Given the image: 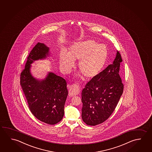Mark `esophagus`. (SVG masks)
Segmentation results:
<instances>
[{
    "instance_id": "34e87169",
    "label": "esophagus",
    "mask_w": 152,
    "mask_h": 152,
    "mask_svg": "<svg viewBox=\"0 0 152 152\" xmlns=\"http://www.w3.org/2000/svg\"><path fill=\"white\" fill-rule=\"evenodd\" d=\"M80 92V87L78 85L73 84L70 86L69 90V95L70 96H75L78 94Z\"/></svg>"
}]
</instances>
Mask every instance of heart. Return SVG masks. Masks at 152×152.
Returning a JSON list of instances; mask_svg holds the SVG:
<instances>
[{"label": "heart", "instance_id": "obj_1", "mask_svg": "<svg viewBox=\"0 0 152 152\" xmlns=\"http://www.w3.org/2000/svg\"><path fill=\"white\" fill-rule=\"evenodd\" d=\"M108 55V48L104 44L93 39L80 40L70 47L67 53H60L59 63L62 72L68 73L74 65V61L80 60L78 67L80 72L87 79H93L102 72Z\"/></svg>", "mask_w": 152, "mask_h": 152}]
</instances>
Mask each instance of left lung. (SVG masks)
I'll use <instances>...</instances> for the list:
<instances>
[{"mask_svg": "<svg viewBox=\"0 0 152 152\" xmlns=\"http://www.w3.org/2000/svg\"><path fill=\"white\" fill-rule=\"evenodd\" d=\"M122 60L119 52L112 64L86 85L82 93V118L90 126H96L107 119L122 95L124 85L119 75Z\"/></svg>", "mask_w": 152, "mask_h": 152, "instance_id": "1", "label": "left lung"}]
</instances>
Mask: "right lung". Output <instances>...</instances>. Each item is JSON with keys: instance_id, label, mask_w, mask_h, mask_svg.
Returning a JSON list of instances; mask_svg holds the SVG:
<instances>
[{"instance_id": "1", "label": "right lung", "mask_w": 152, "mask_h": 152, "mask_svg": "<svg viewBox=\"0 0 152 152\" xmlns=\"http://www.w3.org/2000/svg\"><path fill=\"white\" fill-rule=\"evenodd\" d=\"M50 57L49 47L45 43H37L28 56L25 69L20 74V83L33 115L42 122L55 124L60 121L64 115L68 93L66 82L51 72H48L44 78H37L31 70L34 61Z\"/></svg>"}]
</instances>
